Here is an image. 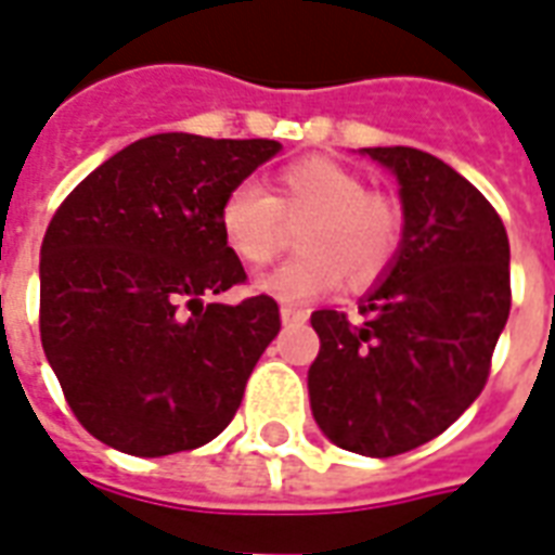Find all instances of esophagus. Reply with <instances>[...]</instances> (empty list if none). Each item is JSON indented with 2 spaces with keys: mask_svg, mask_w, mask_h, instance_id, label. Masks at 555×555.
I'll return each mask as SVG.
<instances>
[{
  "mask_svg": "<svg viewBox=\"0 0 555 555\" xmlns=\"http://www.w3.org/2000/svg\"><path fill=\"white\" fill-rule=\"evenodd\" d=\"M281 319H283V325H305L307 313H305V310H298V307L283 305L281 307Z\"/></svg>",
  "mask_w": 555,
  "mask_h": 555,
  "instance_id": "obj_1",
  "label": "esophagus"
}]
</instances>
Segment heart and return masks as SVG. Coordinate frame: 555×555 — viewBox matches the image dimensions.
Segmentation results:
<instances>
[{
    "instance_id": "1",
    "label": "heart",
    "mask_w": 555,
    "mask_h": 555,
    "mask_svg": "<svg viewBox=\"0 0 555 555\" xmlns=\"http://www.w3.org/2000/svg\"><path fill=\"white\" fill-rule=\"evenodd\" d=\"M298 257L257 281L262 293L286 305H305L339 281L361 293L378 283L402 248V209L393 197L370 192L361 173L325 156L289 162L269 192L236 183L218 206V230L238 262L260 269L278 257L286 224H298Z\"/></svg>"
}]
</instances>
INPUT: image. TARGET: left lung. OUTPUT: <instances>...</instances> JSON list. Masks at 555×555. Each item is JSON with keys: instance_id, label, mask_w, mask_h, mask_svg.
<instances>
[{"instance_id": "left-lung-1", "label": "left lung", "mask_w": 555, "mask_h": 555, "mask_svg": "<svg viewBox=\"0 0 555 555\" xmlns=\"http://www.w3.org/2000/svg\"><path fill=\"white\" fill-rule=\"evenodd\" d=\"M399 180L402 248L361 319L317 310L310 408L331 443L390 459L447 431L482 393L503 334L508 236L485 194L414 147H366Z\"/></svg>"}]
</instances>
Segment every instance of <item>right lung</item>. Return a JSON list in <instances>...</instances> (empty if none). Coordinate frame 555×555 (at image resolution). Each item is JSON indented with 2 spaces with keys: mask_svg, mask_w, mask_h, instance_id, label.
Instances as JSON below:
<instances>
[{
  "mask_svg": "<svg viewBox=\"0 0 555 555\" xmlns=\"http://www.w3.org/2000/svg\"><path fill=\"white\" fill-rule=\"evenodd\" d=\"M281 150L159 132L76 185L40 245V343L96 440L159 459L218 438L281 331L269 295L204 305L248 281L218 230L224 194Z\"/></svg>",
  "mask_w": 555,
  "mask_h": 555,
  "instance_id": "obj_1",
  "label": "right lung"
}]
</instances>
